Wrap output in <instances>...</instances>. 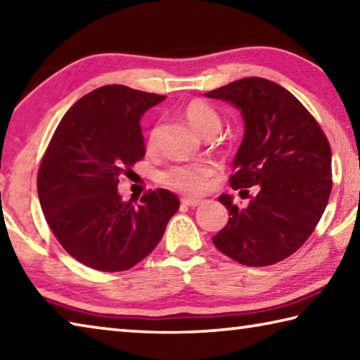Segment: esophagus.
<instances>
[{
  "mask_svg": "<svg viewBox=\"0 0 360 360\" xmlns=\"http://www.w3.org/2000/svg\"><path fill=\"white\" fill-rule=\"evenodd\" d=\"M181 203L186 205V206H191V208H195V206L202 205L203 200L202 198H193V197H186V198L181 200Z\"/></svg>",
  "mask_w": 360,
  "mask_h": 360,
  "instance_id": "esophagus-1",
  "label": "esophagus"
}]
</instances>
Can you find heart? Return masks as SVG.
Here are the masks:
<instances>
[{
    "label": "heart",
    "instance_id": "b5f03b06",
    "mask_svg": "<svg viewBox=\"0 0 360 360\" xmlns=\"http://www.w3.org/2000/svg\"><path fill=\"white\" fill-rule=\"evenodd\" d=\"M186 117L195 130L203 136L216 133L221 129V115L208 103L193 100L186 106ZM155 131L152 133L150 143H154ZM216 173V165L212 162L195 163H176L167 168L162 174V182L173 191L184 193L203 192L208 179Z\"/></svg>",
    "mask_w": 360,
    "mask_h": 360
}]
</instances>
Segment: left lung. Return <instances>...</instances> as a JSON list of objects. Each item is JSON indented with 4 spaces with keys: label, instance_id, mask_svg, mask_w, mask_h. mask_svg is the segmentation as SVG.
I'll list each match as a JSON object with an SVG mask.
<instances>
[{
    "label": "left lung",
    "instance_id": "8db88e82",
    "mask_svg": "<svg viewBox=\"0 0 360 360\" xmlns=\"http://www.w3.org/2000/svg\"><path fill=\"white\" fill-rule=\"evenodd\" d=\"M238 108L245 136L230 176L233 195L219 197L229 222L212 236L222 254L248 266H266L294 254L309 238L332 191V150L324 131L289 90L262 77H245L205 94Z\"/></svg>",
    "mask_w": 360,
    "mask_h": 360
}]
</instances>
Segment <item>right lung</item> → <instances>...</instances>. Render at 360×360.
Returning a JSON list of instances; mask_svg holds the SVG:
<instances>
[{
  "mask_svg": "<svg viewBox=\"0 0 360 360\" xmlns=\"http://www.w3.org/2000/svg\"><path fill=\"white\" fill-rule=\"evenodd\" d=\"M165 100L125 85L82 96L60 120L38 173L42 212L65 251L98 271L129 270L149 255L179 210L167 188L124 202L119 178L146 154L143 114Z\"/></svg>",
  "mask_w": 360,
  "mask_h": 360,
  "instance_id": "add662e5",
  "label": "right lung"
}]
</instances>
